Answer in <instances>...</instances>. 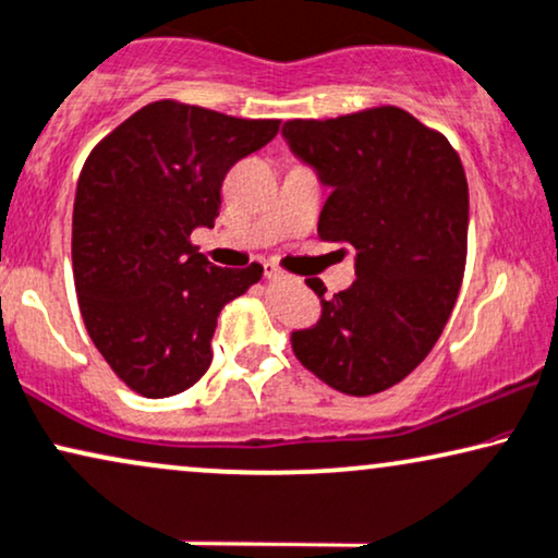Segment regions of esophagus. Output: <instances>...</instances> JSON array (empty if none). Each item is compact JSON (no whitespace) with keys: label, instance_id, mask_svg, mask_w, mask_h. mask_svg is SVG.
Returning a JSON list of instances; mask_svg holds the SVG:
<instances>
[{"label":"esophagus","instance_id":"1","mask_svg":"<svg viewBox=\"0 0 558 558\" xmlns=\"http://www.w3.org/2000/svg\"><path fill=\"white\" fill-rule=\"evenodd\" d=\"M263 272H265V278H283V272L278 270V267L275 265H270V263H265V267H263Z\"/></svg>","mask_w":558,"mask_h":558}]
</instances>
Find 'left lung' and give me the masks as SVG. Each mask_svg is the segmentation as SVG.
Listing matches in <instances>:
<instances>
[{
    "instance_id": "1",
    "label": "left lung",
    "mask_w": 558,
    "mask_h": 558,
    "mask_svg": "<svg viewBox=\"0 0 558 558\" xmlns=\"http://www.w3.org/2000/svg\"><path fill=\"white\" fill-rule=\"evenodd\" d=\"M283 136L331 187L324 242L357 252V280L322 299L319 322L291 331L306 371L350 397L391 389L440 337L469 250V182L440 131L393 105L327 121H288Z\"/></svg>"
}]
</instances>
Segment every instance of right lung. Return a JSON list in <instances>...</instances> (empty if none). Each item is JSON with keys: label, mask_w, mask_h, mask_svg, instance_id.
I'll use <instances>...</instances> for the list:
<instances>
[{"label": "right lung", "mask_w": 558, "mask_h": 558, "mask_svg": "<svg viewBox=\"0 0 558 558\" xmlns=\"http://www.w3.org/2000/svg\"><path fill=\"white\" fill-rule=\"evenodd\" d=\"M280 121L159 100L133 112L84 161L72 218L80 312L112 373L146 399L190 389L210 365L216 316L263 265L216 267L190 242L214 227L221 182Z\"/></svg>", "instance_id": "obj_1"}]
</instances>
